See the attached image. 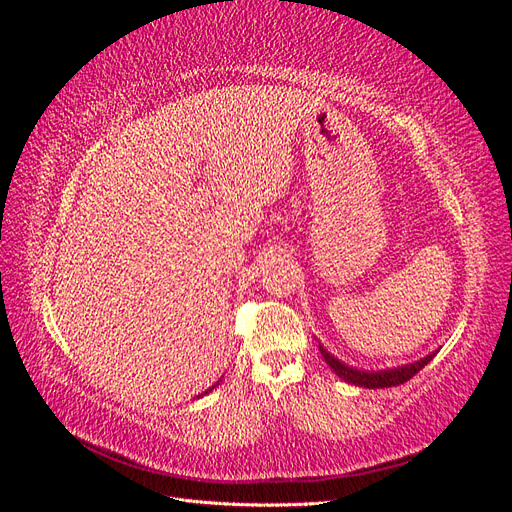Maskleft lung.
I'll use <instances>...</instances> for the list:
<instances>
[{
  "label": "left lung",
  "mask_w": 512,
  "mask_h": 512,
  "mask_svg": "<svg viewBox=\"0 0 512 512\" xmlns=\"http://www.w3.org/2000/svg\"><path fill=\"white\" fill-rule=\"evenodd\" d=\"M320 354L324 356V361H327V365L335 371L339 378L354 384V386H365V389H389V386L404 384L412 376H416L418 371H421L433 359V356H436V352H431V354L425 356V359L408 363V365H401V367L384 369V371H361V369L348 367L346 363L335 359V356L324 346H320Z\"/></svg>",
  "instance_id": "left-lung-1"
}]
</instances>
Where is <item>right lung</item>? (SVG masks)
Here are the masks:
<instances>
[{"label": "right lung", "mask_w": 512, "mask_h": 512, "mask_svg": "<svg viewBox=\"0 0 512 512\" xmlns=\"http://www.w3.org/2000/svg\"><path fill=\"white\" fill-rule=\"evenodd\" d=\"M220 382H222V380H218V384H220ZM211 389H215V384H213V386H211ZM211 389H209V391H211ZM209 391H205V395H207V393H209Z\"/></svg>", "instance_id": "right-lung-1"}]
</instances>
